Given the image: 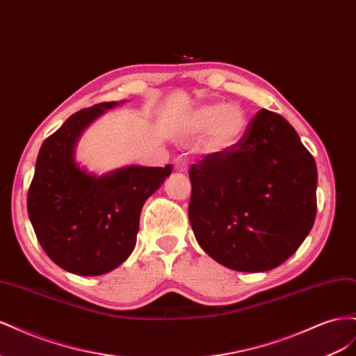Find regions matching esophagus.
Segmentation results:
<instances>
[{
  "label": "esophagus",
  "instance_id": "1",
  "mask_svg": "<svg viewBox=\"0 0 356 356\" xmlns=\"http://www.w3.org/2000/svg\"><path fill=\"white\" fill-rule=\"evenodd\" d=\"M174 168H175L178 172H182V174H184V172L188 170V161H187V159H186V157H178V159H175Z\"/></svg>",
  "mask_w": 356,
  "mask_h": 356
}]
</instances>
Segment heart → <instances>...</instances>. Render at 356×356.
I'll use <instances>...</instances> for the list:
<instances>
[{"label": "heart", "instance_id": "heart-1", "mask_svg": "<svg viewBox=\"0 0 356 356\" xmlns=\"http://www.w3.org/2000/svg\"><path fill=\"white\" fill-rule=\"evenodd\" d=\"M193 134H207L208 144L217 152H227L241 143L248 117L236 104H207L193 111L187 120Z\"/></svg>", "mask_w": 356, "mask_h": 356}]
</instances>
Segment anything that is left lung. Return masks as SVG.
<instances>
[{
	"instance_id": "left-lung-1",
	"label": "left lung",
	"mask_w": 356,
	"mask_h": 356,
	"mask_svg": "<svg viewBox=\"0 0 356 356\" xmlns=\"http://www.w3.org/2000/svg\"><path fill=\"white\" fill-rule=\"evenodd\" d=\"M188 218L215 261L266 272L303 243L316 217L315 159L282 115L260 110L241 143L190 168Z\"/></svg>"
}]
</instances>
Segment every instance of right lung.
Here are the masks:
<instances>
[{"label": "right lung", "instance_id": "1", "mask_svg": "<svg viewBox=\"0 0 356 356\" xmlns=\"http://www.w3.org/2000/svg\"><path fill=\"white\" fill-rule=\"evenodd\" d=\"M115 105L80 110L51 134L28 190V215L41 248L63 270L81 276L104 275L131 255L144 203L172 170L129 166L95 177L74 163L84 127Z\"/></svg>", "mask_w": 356, "mask_h": 356}]
</instances>
